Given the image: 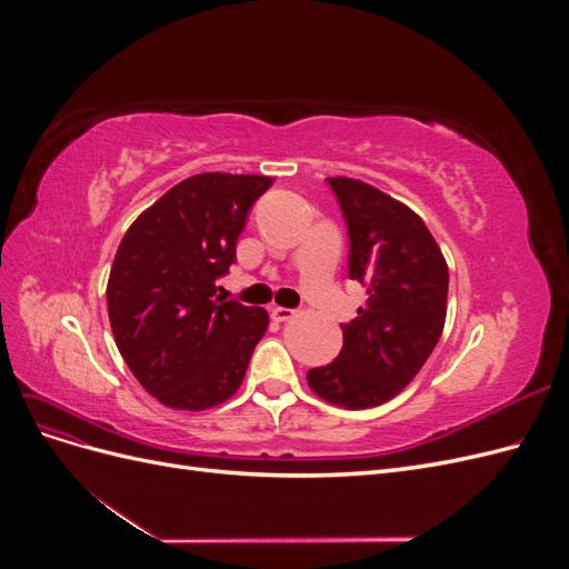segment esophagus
<instances>
[{
	"mask_svg": "<svg viewBox=\"0 0 569 569\" xmlns=\"http://www.w3.org/2000/svg\"><path fill=\"white\" fill-rule=\"evenodd\" d=\"M295 313H297V311H291V308H284V306H272V308H270L272 320H278V322L291 320V318H295Z\"/></svg>",
	"mask_w": 569,
	"mask_h": 569,
	"instance_id": "34e87169",
	"label": "esophagus"
}]
</instances>
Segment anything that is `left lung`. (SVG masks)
<instances>
[{"mask_svg":"<svg viewBox=\"0 0 569 569\" xmlns=\"http://www.w3.org/2000/svg\"><path fill=\"white\" fill-rule=\"evenodd\" d=\"M347 220L349 274L366 287V308L343 325V347L306 380L322 401L363 410L406 389L435 351L446 322L449 266L425 220L380 189L327 178Z\"/></svg>","mask_w":569,"mask_h":569,"instance_id":"8db88e82","label":"left lung"}]
</instances>
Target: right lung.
<instances>
[{"label": "right lung", "instance_id": "obj_1", "mask_svg": "<svg viewBox=\"0 0 569 569\" xmlns=\"http://www.w3.org/2000/svg\"><path fill=\"white\" fill-rule=\"evenodd\" d=\"M268 176L199 173L170 187L120 239L107 306L116 347L153 399L209 410L242 385L266 308L220 299L237 237Z\"/></svg>", "mask_w": 569, "mask_h": 569}]
</instances>
